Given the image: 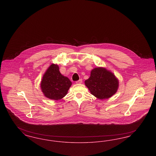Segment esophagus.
<instances>
[{"mask_svg":"<svg viewBox=\"0 0 156 156\" xmlns=\"http://www.w3.org/2000/svg\"><path fill=\"white\" fill-rule=\"evenodd\" d=\"M82 82V79H80V80H79L78 81H76V83H81Z\"/></svg>","mask_w":156,"mask_h":156,"instance_id":"1","label":"esophagus"}]
</instances>
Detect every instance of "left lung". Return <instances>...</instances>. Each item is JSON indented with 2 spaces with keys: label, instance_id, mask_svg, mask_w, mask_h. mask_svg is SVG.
I'll return each instance as SVG.
<instances>
[{
  "label": "left lung",
  "instance_id": "1",
  "mask_svg": "<svg viewBox=\"0 0 156 156\" xmlns=\"http://www.w3.org/2000/svg\"><path fill=\"white\" fill-rule=\"evenodd\" d=\"M85 83L90 93L99 99H108L113 95L119 85L118 80L113 74L104 68L92 69Z\"/></svg>",
  "mask_w": 156,
  "mask_h": 156
}]
</instances>
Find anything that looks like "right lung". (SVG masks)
I'll return each instance as SVG.
<instances>
[{"label": "right lung", "instance_id": "1", "mask_svg": "<svg viewBox=\"0 0 156 156\" xmlns=\"http://www.w3.org/2000/svg\"><path fill=\"white\" fill-rule=\"evenodd\" d=\"M72 82L60 73L59 67L51 64L43 75L41 88L45 97L52 100H59L67 95Z\"/></svg>", "mask_w": 156, "mask_h": 156}]
</instances>
